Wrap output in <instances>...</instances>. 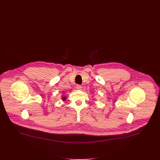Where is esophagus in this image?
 <instances>
[{
  "mask_svg": "<svg viewBox=\"0 0 160 160\" xmlns=\"http://www.w3.org/2000/svg\"><path fill=\"white\" fill-rule=\"evenodd\" d=\"M76 88L77 90H82V86L78 84V85H77Z\"/></svg>",
  "mask_w": 160,
  "mask_h": 160,
  "instance_id": "1",
  "label": "esophagus"
}]
</instances>
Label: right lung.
Returning <instances> with one entry per match:
<instances>
[{
    "label": "right lung",
    "instance_id": "add662e5",
    "mask_svg": "<svg viewBox=\"0 0 160 160\" xmlns=\"http://www.w3.org/2000/svg\"><path fill=\"white\" fill-rule=\"evenodd\" d=\"M67 99V97H65V96H62V99L63 101H65V100Z\"/></svg>",
    "mask_w": 160,
    "mask_h": 160
}]
</instances>
